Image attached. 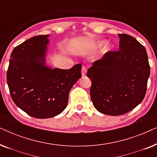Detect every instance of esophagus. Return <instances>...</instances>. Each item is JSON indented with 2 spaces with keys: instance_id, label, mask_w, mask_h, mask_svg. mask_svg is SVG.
I'll return each mask as SVG.
<instances>
[{
  "instance_id": "34e87169",
  "label": "esophagus",
  "mask_w": 157,
  "mask_h": 157,
  "mask_svg": "<svg viewBox=\"0 0 157 157\" xmlns=\"http://www.w3.org/2000/svg\"><path fill=\"white\" fill-rule=\"evenodd\" d=\"M87 73V68L86 66H83L82 67V69H81V74H82L83 76H86V74Z\"/></svg>"
}]
</instances>
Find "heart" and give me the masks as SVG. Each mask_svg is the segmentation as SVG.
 Segmentation results:
<instances>
[{
  "label": "heart",
  "mask_w": 157,
  "mask_h": 157,
  "mask_svg": "<svg viewBox=\"0 0 157 157\" xmlns=\"http://www.w3.org/2000/svg\"><path fill=\"white\" fill-rule=\"evenodd\" d=\"M103 43H104V42H102V41L101 42H99L98 44V46H101V45L103 44ZM111 48V46L110 44H106V50H110Z\"/></svg>",
  "instance_id": "b5f03b06"
}]
</instances>
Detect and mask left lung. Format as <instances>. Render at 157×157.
<instances>
[{
    "label": "left lung",
    "instance_id": "left-lung-1",
    "mask_svg": "<svg viewBox=\"0 0 157 157\" xmlns=\"http://www.w3.org/2000/svg\"><path fill=\"white\" fill-rule=\"evenodd\" d=\"M119 36V50L105 53L87 71L94 107L111 116L124 114L142 101L150 74L144 46L127 34Z\"/></svg>",
    "mask_w": 157,
    "mask_h": 157
}]
</instances>
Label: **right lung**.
Returning <instances> with one entry per match:
<instances>
[{"instance_id":"right-lung-1","label":"right lung","mask_w":157,"mask_h":157,"mask_svg":"<svg viewBox=\"0 0 157 157\" xmlns=\"http://www.w3.org/2000/svg\"><path fill=\"white\" fill-rule=\"evenodd\" d=\"M49 35L32 37L13 50L7 71V83L13 101L21 110L37 119L61 113L68 94L81 77V65L70 69L46 65Z\"/></svg>"}]
</instances>
